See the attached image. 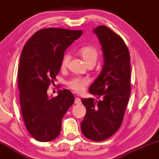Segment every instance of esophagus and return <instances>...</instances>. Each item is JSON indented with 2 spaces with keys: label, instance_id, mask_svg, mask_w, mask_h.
<instances>
[{
  "label": "esophagus",
  "instance_id": "esophagus-1",
  "mask_svg": "<svg viewBox=\"0 0 159 159\" xmlns=\"http://www.w3.org/2000/svg\"><path fill=\"white\" fill-rule=\"evenodd\" d=\"M75 103L76 104H80L81 103V99H80V98H75Z\"/></svg>",
  "mask_w": 159,
  "mask_h": 159
}]
</instances>
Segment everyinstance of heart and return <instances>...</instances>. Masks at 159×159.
Here are the masks:
<instances>
[{
    "mask_svg": "<svg viewBox=\"0 0 159 159\" xmlns=\"http://www.w3.org/2000/svg\"><path fill=\"white\" fill-rule=\"evenodd\" d=\"M78 55L81 57L84 61L88 66H94L96 64L99 57L98 50L93 46H84L78 50ZM70 59V55L66 53L63 56L61 63V69H64L67 66ZM87 79H80L74 78L67 83L68 87L76 93H81L84 90L86 87L88 85Z\"/></svg>",
    "mask_w": 159,
    "mask_h": 159,
    "instance_id": "b5f03b06",
    "label": "heart"
}]
</instances>
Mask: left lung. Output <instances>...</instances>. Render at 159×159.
I'll return each instance as SVG.
<instances>
[{
  "mask_svg": "<svg viewBox=\"0 0 159 159\" xmlns=\"http://www.w3.org/2000/svg\"><path fill=\"white\" fill-rule=\"evenodd\" d=\"M102 48L104 65L89 89L101 100L82 98L87 112L81 131L95 141L106 140L121 127L130 95V55L124 40L106 26L93 30Z\"/></svg>",
  "mask_w": 159,
  "mask_h": 159,
  "instance_id": "8db88e82",
  "label": "left lung"
}]
</instances>
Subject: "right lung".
Masks as SVG:
<instances>
[{
  "label": "right lung",
  "mask_w": 159,
  "mask_h": 159,
  "mask_svg": "<svg viewBox=\"0 0 159 159\" xmlns=\"http://www.w3.org/2000/svg\"><path fill=\"white\" fill-rule=\"evenodd\" d=\"M82 33V30L43 29L23 48L18 75L20 104L26 129L38 141L58 136L62 118L73 104L74 95L68 89H60L52 98L47 92L59 72L64 51Z\"/></svg>",
  "instance_id": "add662e5"
}]
</instances>
